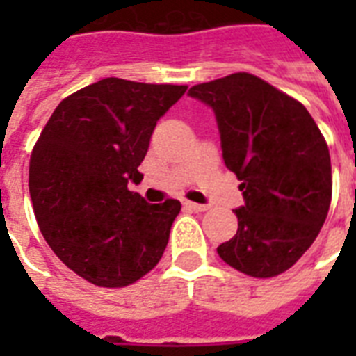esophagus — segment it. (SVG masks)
<instances>
[{
  "instance_id": "1",
  "label": "esophagus",
  "mask_w": 356,
  "mask_h": 356,
  "mask_svg": "<svg viewBox=\"0 0 356 356\" xmlns=\"http://www.w3.org/2000/svg\"><path fill=\"white\" fill-rule=\"evenodd\" d=\"M184 207L190 209V211H195V212H205L209 207L207 205H201V203H194V201H184Z\"/></svg>"
}]
</instances>
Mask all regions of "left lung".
<instances>
[{"label": "left lung", "mask_w": 356, "mask_h": 356, "mask_svg": "<svg viewBox=\"0 0 356 356\" xmlns=\"http://www.w3.org/2000/svg\"><path fill=\"white\" fill-rule=\"evenodd\" d=\"M188 96L214 111L223 162L243 195L220 259L245 275H279L312 245L329 212L325 138L301 103L245 72L192 86Z\"/></svg>", "instance_id": "left-lung-1"}]
</instances>
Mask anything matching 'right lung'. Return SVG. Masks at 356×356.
Here are the masks:
<instances>
[{"mask_svg": "<svg viewBox=\"0 0 356 356\" xmlns=\"http://www.w3.org/2000/svg\"><path fill=\"white\" fill-rule=\"evenodd\" d=\"M186 86L107 77L58 103L33 147L29 194L53 253L92 284L122 288L159 264L177 200L151 205L140 162Z\"/></svg>", "mask_w": 356, "mask_h": 356, "instance_id": "obj_1", "label": "right lung"}]
</instances>
